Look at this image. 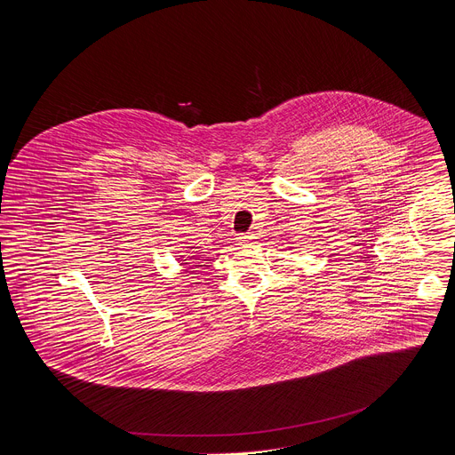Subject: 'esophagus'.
Masks as SVG:
<instances>
[{"mask_svg":"<svg viewBox=\"0 0 455 455\" xmlns=\"http://www.w3.org/2000/svg\"><path fill=\"white\" fill-rule=\"evenodd\" d=\"M237 241H239L241 244H250V243L255 241V235H253V234H239Z\"/></svg>","mask_w":455,"mask_h":455,"instance_id":"34e87169","label":"esophagus"}]
</instances>
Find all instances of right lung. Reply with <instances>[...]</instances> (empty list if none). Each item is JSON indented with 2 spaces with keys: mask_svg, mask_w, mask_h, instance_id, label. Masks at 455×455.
<instances>
[{
  "mask_svg": "<svg viewBox=\"0 0 455 455\" xmlns=\"http://www.w3.org/2000/svg\"><path fill=\"white\" fill-rule=\"evenodd\" d=\"M183 265H188V263H183ZM196 267H202V265H196Z\"/></svg>",
  "mask_w": 455,
  "mask_h": 455,
  "instance_id": "right-lung-1",
  "label": "right lung"
}]
</instances>
